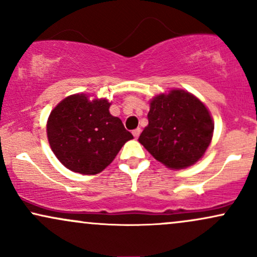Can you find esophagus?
<instances>
[{"instance_id":"esophagus-1","label":"esophagus","mask_w":257,"mask_h":257,"mask_svg":"<svg viewBox=\"0 0 257 257\" xmlns=\"http://www.w3.org/2000/svg\"><path fill=\"white\" fill-rule=\"evenodd\" d=\"M140 133H141V129L138 128V129H135V131H133V135H134L135 139H138L139 135H140Z\"/></svg>"}]
</instances>
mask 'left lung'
Instances as JSON below:
<instances>
[{
	"label": "left lung",
	"mask_w": 257,
	"mask_h": 257,
	"mask_svg": "<svg viewBox=\"0 0 257 257\" xmlns=\"http://www.w3.org/2000/svg\"><path fill=\"white\" fill-rule=\"evenodd\" d=\"M139 143L170 169H185L204 156L214 134L206 106L193 94L172 89L153 96Z\"/></svg>",
	"instance_id": "left-lung-1"
}]
</instances>
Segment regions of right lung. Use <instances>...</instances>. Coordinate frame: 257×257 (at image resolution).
<instances>
[{
  "label": "right lung",
  "instance_id": "add662e5",
  "mask_svg": "<svg viewBox=\"0 0 257 257\" xmlns=\"http://www.w3.org/2000/svg\"><path fill=\"white\" fill-rule=\"evenodd\" d=\"M111 102L84 93L69 95L53 108L47 120V138L64 167L83 175H95L112 163L133 135L108 111Z\"/></svg>",
  "mask_w": 257,
  "mask_h": 257
}]
</instances>
